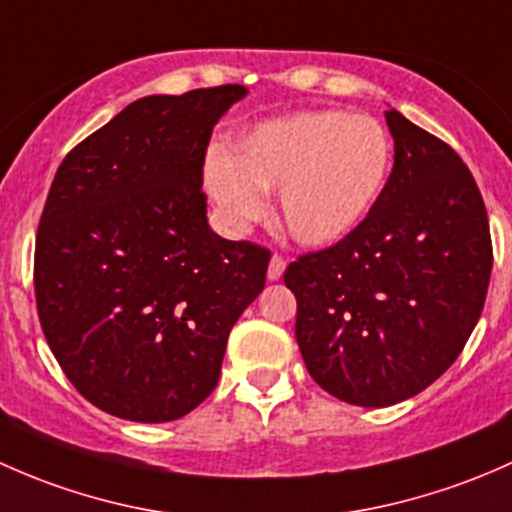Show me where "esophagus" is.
<instances>
[{"label":"esophagus","instance_id":"esophagus-1","mask_svg":"<svg viewBox=\"0 0 512 512\" xmlns=\"http://www.w3.org/2000/svg\"><path fill=\"white\" fill-rule=\"evenodd\" d=\"M283 271H286V261H283V256L273 254L271 263H268V281H278L283 276Z\"/></svg>","mask_w":512,"mask_h":512}]
</instances>
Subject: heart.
I'll return each instance as SVG.
<instances>
[{"mask_svg":"<svg viewBox=\"0 0 512 512\" xmlns=\"http://www.w3.org/2000/svg\"><path fill=\"white\" fill-rule=\"evenodd\" d=\"M394 145L377 118L342 110H305L266 120L229 150L212 152L204 184L236 226L266 209L278 192L286 234L303 246H333L362 224L382 197Z\"/></svg>","mask_w":512,"mask_h":512,"instance_id":"heart-1","label":"heart"}]
</instances>
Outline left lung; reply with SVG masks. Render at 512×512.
I'll use <instances>...</instances> for the list:
<instances>
[{
  "label": "left lung",
  "mask_w": 512,
  "mask_h": 512,
  "mask_svg": "<svg viewBox=\"0 0 512 512\" xmlns=\"http://www.w3.org/2000/svg\"><path fill=\"white\" fill-rule=\"evenodd\" d=\"M384 118L394 167L370 217L283 276L310 377L357 407H392L449 370L481 318L493 268L471 170L399 110Z\"/></svg>",
  "instance_id": "1"
}]
</instances>
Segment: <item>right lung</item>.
<instances>
[{"label":"right lung","mask_w":512,"mask_h":512,"mask_svg":"<svg viewBox=\"0 0 512 512\" xmlns=\"http://www.w3.org/2000/svg\"><path fill=\"white\" fill-rule=\"evenodd\" d=\"M244 86L147 96L63 157L34 254L41 330L103 412L160 424L219 382L271 251L209 229L204 155Z\"/></svg>","instance_id":"1"}]
</instances>
